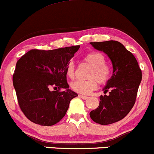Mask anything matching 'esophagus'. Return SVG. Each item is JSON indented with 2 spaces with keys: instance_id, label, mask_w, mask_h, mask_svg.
<instances>
[{
  "instance_id": "34e87169",
  "label": "esophagus",
  "mask_w": 154,
  "mask_h": 154,
  "mask_svg": "<svg viewBox=\"0 0 154 154\" xmlns=\"http://www.w3.org/2000/svg\"><path fill=\"white\" fill-rule=\"evenodd\" d=\"M79 97H81V98H82L83 100H86V99H87L89 97L86 96V95H79Z\"/></svg>"
}]
</instances>
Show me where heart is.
Listing matches in <instances>:
<instances>
[{"instance_id": "b5f03b06", "label": "heart", "mask_w": 154, "mask_h": 154, "mask_svg": "<svg viewBox=\"0 0 154 154\" xmlns=\"http://www.w3.org/2000/svg\"><path fill=\"white\" fill-rule=\"evenodd\" d=\"M84 62L90 65L91 70L89 73V80H78L71 84V89L74 92L87 95L92 91L96 90L97 82L105 84L112 76V67L106 63V58L103 54L97 51H91L83 58ZM66 75L70 79L75 77V65L72 62L66 67Z\"/></svg>"}]
</instances>
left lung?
<instances>
[{"mask_svg": "<svg viewBox=\"0 0 154 154\" xmlns=\"http://www.w3.org/2000/svg\"><path fill=\"white\" fill-rule=\"evenodd\" d=\"M90 44L107 54L113 65V74L103 88L105 94L109 90V95H100L98 107L90 113L94 122L109 125L122 120L133 108L142 70L134 56L120 42L110 40Z\"/></svg>", "mask_w": 154, "mask_h": 154, "instance_id": "obj_1", "label": "left lung"}]
</instances>
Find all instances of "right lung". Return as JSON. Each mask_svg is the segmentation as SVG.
Listing matches in <instances>:
<instances>
[{
    "label": "right lung",
    "mask_w": 154,
    "mask_h": 154,
    "mask_svg": "<svg viewBox=\"0 0 154 154\" xmlns=\"http://www.w3.org/2000/svg\"><path fill=\"white\" fill-rule=\"evenodd\" d=\"M79 48L32 49L17 62L13 85L20 108L31 122L43 126L55 125L64 117L70 100L78 96L68 89L66 67Z\"/></svg>",
    "instance_id": "1"
}]
</instances>
